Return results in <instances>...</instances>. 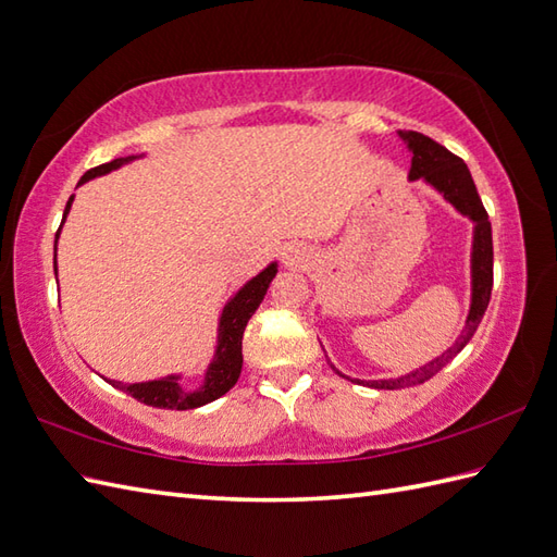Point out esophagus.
<instances>
[{
    "label": "esophagus",
    "instance_id": "esophagus-1",
    "mask_svg": "<svg viewBox=\"0 0 557 557\" xmlns=\"http://www.w3.org/2000/svg\"><path fill=\"white\" fill-rule=\"evenodd\" d=\"M282 258H284V263H287L289 268H296V265H304L306 263V253L301 249H284Z\"/></svg>",
    "mask_w": 557,
    "mask_h": 557
}]
</instances>
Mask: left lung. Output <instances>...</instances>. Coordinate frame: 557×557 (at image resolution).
Here are the masks:
<instances>
[{
    "mask_svg": "<svg viewBox=\"0 0 557 557\" xmlns=\"http://www.w3.org/2000/svg\"><path fill=\"white\" fill-rule=\"evenodd\" d=\"M398 137L406 141L408 151L412 153L410 161V173L408 180L416 183V180H422L424 185H430L434 191L442 194V197L454 206V209L472 220V253H470V284H472V294H470V310L468 318H465V330L456 344L448 348L446 354L436 356L430 363L422 366L420 370H412L410 374H400V377L392 380H354L348 374H342L337 368L332 366V370L342 374V377L351 380L356 384L370 386V389H400V386H412V384H422L434 374L442 370L446 363H450L462 348L472 339V334L480 327V322L484 318V310L491 299V284H494V244H491V223L488 215L482 206L480 194H476L474 180L468 171L465 161L454 157L446 147L436 145L434 139L424 137L420 133H406L398 131Z\"/></svg>",
    "mask_w": 557,
    "mask_h": 557,
    "instance_id": "obj_1",
    "label": "left lung"
}]
</instances>
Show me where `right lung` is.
Instances as JSON below:
<instances>
[{"label": "right lung", "instance_id": "right-lung-1", "mask_svg": "<svg viewBox=\"0 0 557 557\" xmlns=\"http://www.w3.org/2000/svg\"><path fill=\"white\" fill-rule=\"evenodd\" d=\"M139 157H125V159H113L109 163H101L92 171H87L81 183L85 185L89 180H95L99 175H107L115 168H121L125 163H131ZM75 197L69 199L66 211H63V220L61 227L66 223V215L71 211V203ZM61 227L57 232V242L61 235ZM54 273H57V258H54ZM277 275V261L270 263L268 268H263L261 273L256 277H251L244 287L232 296V299L220 310L218 318V342H215V351L209 368L203 372V382L199 386H185L183 374H165V377L159 380H149V382H135V384H123L119 380H107L115 389H121L125 394H131L133 398H137L139 404H147L153 408H168V410H191V408H201L211 400L220 398L223 394H227L232 386L237 384L239 372H242V337L244 330H247V322L251 320V315L256 313V308L261 306L263 296L270 287V282Z\"/></svg>", "mask_w": 557, "mask_h": 557}]
</instances>
